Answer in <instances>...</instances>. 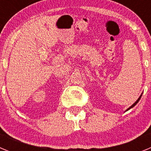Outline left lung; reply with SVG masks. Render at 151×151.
<instances>
[{"mask_svg": "<svg viewBox=\"0 0 151 151\" xmlns=\"http://www.w3.org/2000/svg\"><path fill=\"white\" fill-rule=\"evenodd\" d=\"M141 96H142V94H141V96H140V97H139V98H138V100H137V101H136V102H134V104H132V106H130V107H129V108H128V109H127V110H130L131 108H132V107H133V106H135V105H136V104H138V101H139V100H140V99H141ZM127 110H126V111H127Z\"/></svg>", "mask_w": 151, "mask_h": 151, "instance_id": "1", "label": "left lung"}]
</instances>
